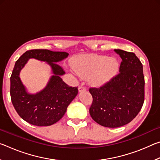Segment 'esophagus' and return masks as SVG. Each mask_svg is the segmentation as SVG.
Returning <instances> with one entry per match:
<instances>
[{"mask_svg": "<svg viewBox=\"0 0 160 160\" xmlns=\"http://www.w3.org/2000/svg\"><path fill=\"white\" fill-rule=\"evenodd\" d=\"M86 88L85 86H83L82 85H80L79 88H78V90H79L80 92H84V91H86Z\"/></svg>", "mask_w": 160, "mask_h": 160, "instance_id": "1", "label": "esophagus"}]
</instances>
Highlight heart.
Here are the masks:
<instances>
[{"instance_id": "b5f03b06", "label": "heart", "mask_w": 160, "mask_h": 160, "mask_svg": "<svg viewBox=\"0 0 160 160\" xmlns=\"http://www.w3.org/2000/svg\"><path fill=\"white\" fill-rule=\"evenodd\" d=\"M72 66L75 72L90 83L100 86L109 82L117 74L119 63L114 58L99 54L83 55L75 58Z\"/></svg>"}]
</instances>
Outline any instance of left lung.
Masks as SVG:
<instances>
[{"label":"left lung","mask_w":160,"mask_h":160,"mask_svg":"<svg viewBox=\"0 0 160 160\" xmlns=\"http://www.w3.org/2000/svg\"><path fill=\"white\" fill-rule=\"evenodd\" d=\"M114 51L122 59L118 73L99 88L89 89L92 96L91 117L108 128H118L131 122L145 99L142 63L134 53L121 49Z\"/></svg>","instance_id":"1"}]
</instances>
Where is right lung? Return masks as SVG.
I'll use <instances>...</instances> for the list:
<instances>
[{
  "label": "right lung",
  "instance_id": "add662e5",
  "mask_svg": "<svg viewBox=\"0 0 160 160\" xmlns=\"http://www.w3.org/2000/svg\"><path fill=\"white\" fill-rule=\"evenodd\" d=\"M68 56L67 52L32 49L27 51L16 61L10 76V97L15 109L23 120L34 126H48L63 117L78 93L77 87L68 86L60 77L65 71L57 62ZM31 58L47 62L54 75L45 90L36 95L26 93L18 77L21 69Z\"/></svg>",
  "mask_w": 160,
  "mask_h": 160
}]
</instances>
